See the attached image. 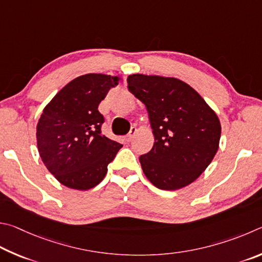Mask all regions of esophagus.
<instances>
[{"instance_id":"obj_1","label":"esophagus","mask_w":262,"mask_h":262,"mask_svg":"<svg viewBox=\"0 0 262 262\" xmlns=\"http://www.w3.org/2000/svg\"><path fill=\"white\" fill-rule=\"evenodd\" d=\"M136 134H137V128L136 127H131L130 132H128V135L126 136V140L127 141H131L132 139H134V137H135Z\"/></svg>"}]
</instances>
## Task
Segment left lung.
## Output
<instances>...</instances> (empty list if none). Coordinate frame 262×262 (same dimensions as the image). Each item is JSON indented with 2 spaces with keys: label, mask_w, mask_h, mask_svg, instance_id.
<instances>
[{
  "label": "left lung",
  "mask_w": 262,
  "mask_h": 262,
  "mask_svg": "<svg viewBox=\"0 0 262 262\" xmlns=\"http://www.w3.org/2000/svg\"><path fill=\"white\" fill-rule=\"evenodd\" d=\"M127 87L146 105L155 139L152 149L139 158L145 176L161 190L191 184L219 149L217 115L177 78L136 73L127 77Z\"/></svg>",
  "instance_id": "obj_1"
}]
</instances>
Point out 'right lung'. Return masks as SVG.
Instances as JSON below:
<instances>
[{"label":"right lung","mask_w":262,"mask_h":262,"mask_svg":"<svg viewBox=\"0 0 262 262\" xmlns=\"http://www.w3.org/2000/svg\"><path fill=\"white\" fill-rule=\"evenodd\" d=\"M121 78L87 73L67 84L46 105L36 125L40 158L55 178L70 189L99 184L122 146L101 135L98 107Z\"/></svg>","instance_id":"right-lung-1"}]
</instances>
